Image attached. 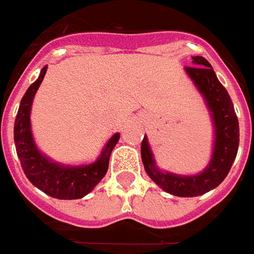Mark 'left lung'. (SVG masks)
<instances>
[{"instance_id":"left-lung-1","label":"left lung","mask_w":254,"mask_h":254,"mask_svg":"<svg viewBox=\"0 0 254 254\" xmlns=\"http://www.w3.org/2000/svg\"><path fill=\"white\" fill-rule=\"evenodd\" d=\"M191 60L193 65L185 67V71L204 96L214 124L215 138L210 163L201 173L190 176L162 172L155 163L147 137L141 142V159L148 176L166 193L178 197L201 195L219 186L231 171L239 147V122L229 93L207 60L200 56Z\"/></svg>"}]
</instances>
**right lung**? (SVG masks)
Returning a JSON list of instances; mask_svg holds the SVG:
<instances>
[{
    "label": "right lung",
    "mask_w": 254,
    "mask_h": 254,
    "mask_svg": "<svg viewBox=\"0 0 254 254\" xmlns=\"http://www.w3.org/2000/svg\"><path fill=\"white\" fill-rule=\"evenodd\" d=\"M47 67L42 68L40 75L28 88L20 100L13 126V139L16 154L23 173L29 182L47 195L60 200H76L91 193L93 187L106 175L110 154L116 147L120 134L116 132L106 142L100 156L93 163L82 166H68L52 161L36 147L30 128V110L36 91L46 75Z\"/></svg>",
    "instance_id": "obj_1"
}]
</instances>
